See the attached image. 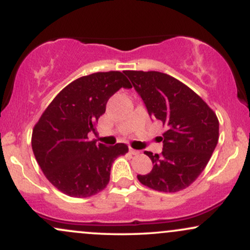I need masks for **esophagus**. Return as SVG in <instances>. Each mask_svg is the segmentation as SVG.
I'll use <instances>...</instances> for the list:
<instances>
[{"label":"esophagus","instance_id":"34e87169","mask_svg":"<svg viewBox=\"0 0 250 250\" xmlns=\"http://www.w3.org/2000/svg\"><path fill=\"white\" fill-rule=\"evenodd\" d=\"M129 153L131 155H139L140 151L136 150V149H133V148H129Z\"/></svg>","mask_w":250,"mask_h":250}]
</instances>
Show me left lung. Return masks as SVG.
<instances>
[{
    "label": "left lung",
    "instance_id": "obj_1",
    "mask_svg": "<svg viewBox=\"0 0 250 250\" xmlns=\"http://www.w3.org/2000/svg\"><path fill=\"white\" fill-rule=\"evenodd\" d=\"M150 117L162 123L161 154L145 151L154 167L137 175L146 187L176 193L189 187L205 170L219 141V120L195 91L160 71L125 70Z\"/></svg>",
    "mask_w": 250,
    "mask_h": 250
}]
</instances>
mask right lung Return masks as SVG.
I'll list each match as a JSON object with an SVG mask.
<instances>
[{"label":"right lung","instance_id":"obj_1","mask_svg":"<svg viewBox=\"0 0 250 250\" xmlns=\"http://www.w3.org/2000/svg\"><path fill=\"white\" fill-rule=\"evenodd\" d=\"M131 88L121 71L94 73L63 88L37 121L31 147L43 174L54 187L71 197H89L103 190L114 160L128 146H107L88 139L104 114L109 97Z\"/></svg>","mask_w":250,"mask_h":250}]
</instances>
